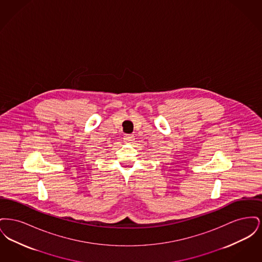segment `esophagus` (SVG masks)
Wrapping results in <instances>:
<instances>
[{
    "instance_id": "esophagus-1",
    "label": "esophagus",
    "mask_w": 262,
    "mask_h": 262,
    "mask_svg": "<svg viewBox=\"0 0 262 262\" xmlns=\"http://www.w3.org/2000/svg\"><path fill=\"white\" fill-rule=\"evenodd\" d=\"M124 140H125V143H130L135 140V136L134 135H125Z\"/></svg>"
}]
</instances>
